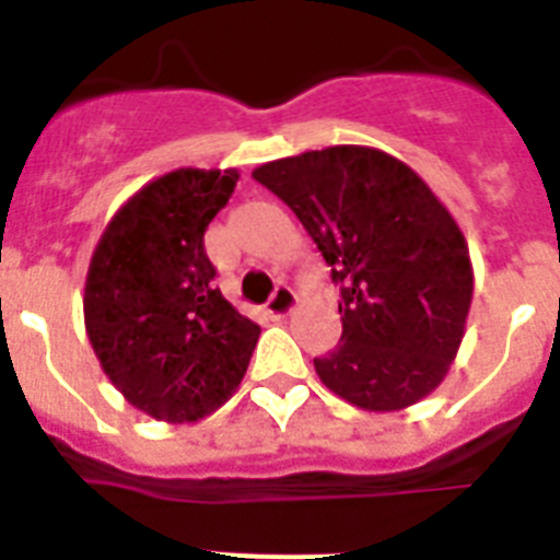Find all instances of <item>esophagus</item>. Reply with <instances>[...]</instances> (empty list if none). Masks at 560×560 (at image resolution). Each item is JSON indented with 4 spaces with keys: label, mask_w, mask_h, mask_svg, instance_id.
<instances>
[{
    "label": "esophagus",
    "mask_w": 560,
    "mask_h": 560,
    "mask_svg": "<svg viewBox=\"0 0 560 560\" xmlns=\"http://www.w3.org/2000/svg\"><path fill=\"white\" fill-rule=\"evenodd\" d=\"M294 308H296V294L291 285H277L275 294H271L269 303H266V311H269L271 316H277V319L289 316Z\"/></svg>",
    "instance_id": "34e87169"
}]
</instances>
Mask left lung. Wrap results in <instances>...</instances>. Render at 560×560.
Instances as JSON below:
<instances>
[{
    "label": "left lung",
    "instance_id": "left-lung-1",
    "mask_svg": "<svg viewBox=\"0 0 560 560\" xmlns=\"http://www.w3.org/2000/svg\"><path fill=\"white\" fill-rule=\"evenodd\" d=\"M294 210L339 285L341 339L314 359L353 407L395 412L446 378L471 308L468 244L418 173L384 151L334 145L252 173Z\"/></svg>",
    "mask_w": 560,
    "mask_h": 560
}]
</instances>
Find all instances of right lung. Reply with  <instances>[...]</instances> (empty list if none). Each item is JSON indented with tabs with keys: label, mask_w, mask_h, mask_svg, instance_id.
Here are the masks:
<instances>
[{
	"label": "right lung",
	"mask_w": 560,
	"mask_h": 560,
	"mask_svg": "<svg viewBox=\"0 0 560 560\" xmlns=\"http://www.w3.org/2000/svg\"><path fill=\"white\" fill-rule=\"evenodd\" d=\"M237 171L179 167L148 182L108 221L83 291L103 373L131 407L192 423L230 398L257 345L252 319L215 285L205 232Z\"/></svg>",
	"instance_id": "right-lung-1"
}]
</instances>
